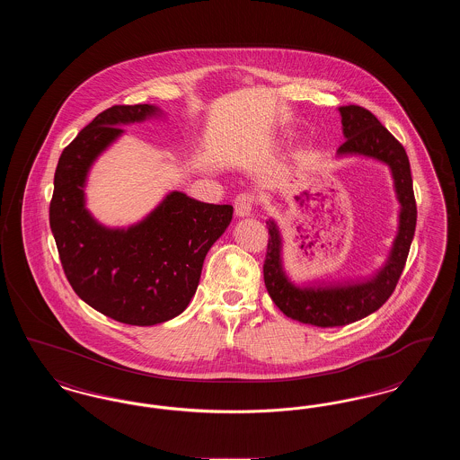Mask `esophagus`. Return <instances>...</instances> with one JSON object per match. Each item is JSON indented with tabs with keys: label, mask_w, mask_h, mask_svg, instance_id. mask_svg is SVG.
<instances>
[{
	"label": "esophagus",
	"mask_w": 460,
	"mask_h": 460,
	"mask_svg": "<svg viewBox=\"0 0 460 460\" xmlns=\"http://www.w3.org/2000/svg\"><path fill=\"white\" fill-rule=\"evenodd\" d=\"M253 207H255V197H253V193L244 191V193H240L238 197L234 198V212H236L238 217L250 216L252 210H253Z\"/></svg>",
	"instance_id": "obj_1"
}]
</instances>
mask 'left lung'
Wrapping results in <instances>:
<instances>
[{
    "label": "left lung",
    "instance_id": "8db88e82",
    "mask_svg": "<svg viewBox=\"0 0 460 460\" xmlns=\"http://www.w3.org/2000/svg\"><path fill=\"white\" fill-rule=\"evenodd\" d=\"M347 141L340 155H366L390 165L398 201L402 205L398 236L386 265L371 281L350 286L296 288L288 281L281 265V238L274 222H269V241L263 261L265 288L278 308L295 321L319 328H334L367 317L383 305L394 291L409 257L417 222L416 197L411 164L405 148L369 110L340 107Z\"/></svg>",
    "mask_w": 460,
    "mask_h": 460
}]
</instances>
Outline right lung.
<instances>
[{"instance_id": "add662e5", "label": "right lung", "mask_w": 460, "mask_h": 460, "mask_svg": "<svg viewBox=\"0 0 460 460\" xmlns=\"http://www.w3.org/2000/svg\"><path fill=\"white\" fill-rule=\"evenodd\" d=\"M150 105H113L98 113L60 155L49 226L66 279L81 300L113 321L155 326L174 319L193 298L207 252L233 219L231 205L171 193L129 229H107L84 208L93 160L139 122Z\"/></svg>"}]
</instances>
